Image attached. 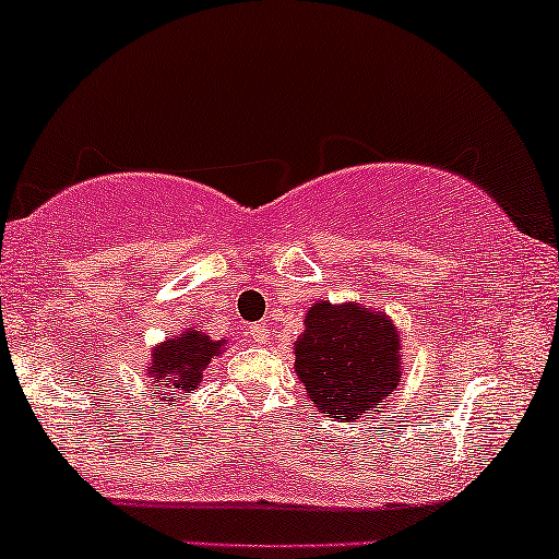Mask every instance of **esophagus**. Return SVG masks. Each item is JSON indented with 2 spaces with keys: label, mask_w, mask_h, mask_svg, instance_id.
Segmentation results:
<instances>
[{
  "label": "esophagus",
  "mask_w": 559,
  "mask_h": 559,
  "mask_svg": "<svg viewBox=\"0 0 559 559\" xmlns=\"http://www.w3.org/2000/svg\"><path fill=\"white\" fill-rule=\"evenodd\" d=\"M249 335H251V338H254L257 343H266V325H264V323L249 325Z\"/></svg>",
  "instance_id": "1"
}]
</instances>
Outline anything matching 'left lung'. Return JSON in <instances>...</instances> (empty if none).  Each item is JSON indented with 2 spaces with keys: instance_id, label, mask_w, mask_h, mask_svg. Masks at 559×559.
Wrapping results in <instances>:
<instances>
[{
  "instance_id": "1",
  "label": "left lung",
  "mask_w": 559,
  "mask_h": 559,
  "mask_svg": "<svg viewBox=\"0 0 559 559\" xmlns=\"http://www.w3.org/2000/svg\"><path fill=\"white\" fill-rule=\"evenodd\" d=\"M400 361L392 320L350 302L312 305L295 343V369L308 400L341 423L379 412L400 384Z\"/></svg>"
}]
</instances>
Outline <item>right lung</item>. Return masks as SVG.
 <instances>
[{
	"label": "right lung",
	"mask_w": 559,
	"mask_h": 559,
	"mask_svg": "<svg viewBox=\"0 0 559 559\" xmlns=\"http://www.w3.org/2000/svg\"><path fill=\"white\" fill-rule=\"evenodd\" d=\"M221 341H211L201 331L182 333V338H167L163 346L152 350L150 377L155 394H170L165 402L173 400V394H188L201 384V373L211 364L213 356H218Z\"/></svg>",
	"instance_id": "1"
}]
</instances>
